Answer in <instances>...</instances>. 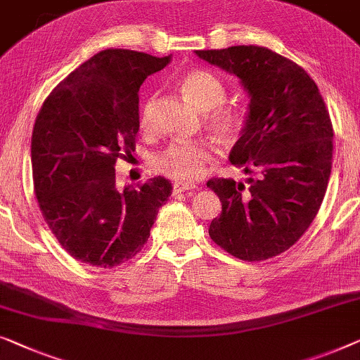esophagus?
<instances>
[{
  "label": "esophagus",
  "mask_w": 360,
  "mask_h": 360,
  "mask_svg": "<svg viewBox=\"0 0 360 360\" xmlns=\"http://www.w3.org/2000/svg\"><path fill=\"white\" fill-rule=\"evenodd\" d=\"M195 188H196L195 185H185V184H179V181H175V184H174V195H180V193L191 191Z\"/></svg>",
  "instance_id": "esophagus-1"
}]
</instances>
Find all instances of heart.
Segmentation results:
<instances>
[{"label": "heart", "mask_w": 360, "mask_h": 360, "mask_svg": "<svg viewBox=\"0 0 360 360\" xmlns=\"http://www.w3.org/2000/svg\"><path fill=\"white\" fill-rule=\"evenodd\" d=\"M179 89L191 105L200 112H210L207 123L212 131L224 138H236L245 127V112L236 107H219L226 101V86L216 75L206 70H190L179 79ZM154 98H148L141 113V124L146 127L153 110ZM212 149L201 143H175L154 159V167L172 179L191 184L205 174L211 162Z\"/></svg>", "instance_id": "obj_1"}]
</instances>
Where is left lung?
I'll use <instances>...</instances> for the list:
<instances>
[{"instance_id": "8db88e82", "label": "left lung", "mask_w": 360, "mask_h": 360, "mask_svg": "<svg viewBox=\"0 0 360 360\" xmlns=\"http://www.w3.org/2000/svg\"><path fill=\"white\" fill-rule=\"evenodd\" d=\"M237 76L248 94L247 120L229 160L257 179H212L222 202L210 236L245 262L285 252L319 212L331 174L333 127L315 81L304 68L264 46L196 50Z\"/></svg>"}]
</instances>
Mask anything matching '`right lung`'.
Instances as JSON below:
<instances>
[{
  "instance_id": "obj_1",
  "label": "right lung",
  "mask_w": 360,
  "mask_h": 360,
  "mask_svg": "<svg viewBox=\"0 0 360 360\" xmlns=\"http://www.w3.org/2000/svg\"><path fill=\"white\" fill-rule=\"evenodd\" d=\"M170 60L122 49L98 51L40 108L30 148L35 196L56 240L81 263L113 268L131 259L172 195L164 176L123 188L115 179L122 150H134L139 87Z\"/></svg>"
}]
</instances>
